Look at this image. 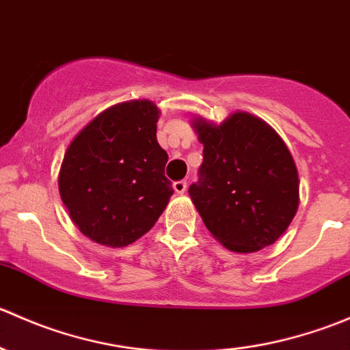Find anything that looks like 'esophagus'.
<instances>
[{"label":"esophagus","instance_id":"obj_1","mask_svg":"<svg viewBox=\"0 0 350 350\" xmlns=\"http://www.w3.org/2000/svg\"><path fill=\"white\" fill-rule=\"evenodd\" d=\"M172 188H174V191L178 193V195H183V193L186 191V188H188V183H186L185 179H181V181H176L174 185H172Z\"/></svg>","mask_w":350,"mask_h":350}]
</instances>
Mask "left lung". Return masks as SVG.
Wrapping results in <instances>:
<instances>
[{
    "mask_svg": "<svg viewBox=\"0 0 350 350\" xmlns=\"http://www.w3.org/2000/svg\"><path fill=\"white\" fill-rule=\"evenodd\" d=\"M193 129L203 164L189 196L211 235L242 254L276 242L299 203L298 169L283 139L245 111L220 125L196 118Z\"/></svg>",
    "mask_w": 350,
    "mask_h": 350,
    "instance_id": "8db88e82",
    "label": "left lung"
}]
</instances>
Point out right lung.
<instances>
[{"label": "right lung", "mask_w": 350, "mask_h": 350, "mask_svg": "<svg viewBox=\"0 0 350 350\" xmlns=\"http://www.w3.org/2000/svg\"><path fill=\"white\" fill-rule=\"evenodd\" d=\"M159 109L149 100L113 105L70 142L59 193L70 220L93 242L125 247L154 227L172 189L167 152L157 142Z\"/></svg>", "instance_id": "add662e5"}]
</instances>
